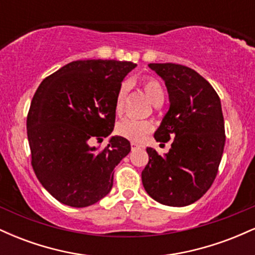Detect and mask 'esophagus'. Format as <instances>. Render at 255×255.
<instances>
[{"label":"esophagus","instance_id":"1","mask_svg":"<svg viewBox=\"0 0 255 255\" xmlns=\"http://www.w3.org/2000/svg\"><path fill=\"white\" fill-rule=\"evenodd\" d=\"M130 146H131V148H136V147H140V144H137V142H135V141H131L130 142Z\"/></svg>","mask_w":255,"mask_h":255}]
</instances>
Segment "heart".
Listing matches in <instances>:
<instances>
[{"label": "heart", "instance_id": "heart-1", "mask_svg": "<svg viewBox=\"0 0 255 255\" xmlns=\"http://www.w3.org/2000/svg\"><path fill=\"white\" fill-rule=\"evenodd\" d=\"M142 89H144L146 96L150 99L153 105H160L164 101V91L156 79L145 78L142 80ZM127 93V85L122 84L118 91L115 98V111L116 114H121L124 109V103ZM118 135L131 140V141H141L144 137L152 130V124L147 120H134L126 118L118 122L115 128Z\"/></svg>", "mask_w": 255, "mask_h": 255}]
</instances>
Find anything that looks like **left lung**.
Instances as JSON below:
<instances>
[{
  "label": "left lung",
  "instance_id": "obj_1",
  "mask_svg": "<svg viewBox=\"0 0 255 255\" xmlns=\"http://www.w3.org/2000/svg\"><path fill=\"white\" fill-rule=\"evenodd\" d=\"M148 67L164 80L170 102L154 139L172 141L164 156L146 148L148 163L141 172L142 184L158 203L187 206L209 191L218 172L225 144L221 99L194 69L175 63Z\"/></svg>",
  "mask_w": 255,
  "mask_h": 255
}]
</instances>
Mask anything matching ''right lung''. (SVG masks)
<instances>
[{
    "mask_svg": "<svg viewBox=\"0 0 255 255\" xmlns=\"http://www.w3.org/2000/svg\"><path fill=\"white\" fill-rule=\"evenodd\" d=\"M128 61H73L42 81L27 115L31 163L42 186L72 207L96 204L111 191L114 169L130 144L111 136L103 150L91 146L115 125V98Z\"/></svg>",
    "mask_w": 255,
    "mask_h": 255,
    "instance_id": "obj_1",
    "label": "right lung"
}]
</instances>
